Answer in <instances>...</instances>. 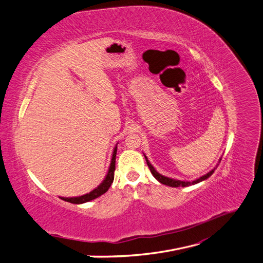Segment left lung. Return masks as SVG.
<instances>
[{"instance_id":"left-lung-1","label":"left lung","mask_w":263,"mask_h":263,"mask_svg":"<svg viewBox=\"0 0 263 263\" xmlns=\"http://www.w3.org/2000/svg\"><path fill=\"white\" fill-rule=\"evenodd\" d=\"M144 158H145V160H146V164H147V166H149V169H150V171H151V173L153 174V177L156 178L159 182H161L162 184H165V185H169V186H172V187H179V186H189V185H192V184H197V183H199V182H201V181H203V180H205V179H208L209 177H211L212 176V173L214 172V170H215V167L213 170H211L210 172H208L205 176H202L201 178H199V179H197V180H194V181H192V182H190V181H180V180H174V179H170V178H166V177H164V176H162V174H160L159 172H157V170L154 169V167L152 166V164L149 162V160H147V158L144 156ZM220 161H221V159H220Z\"/></svg>"}]
</instances>
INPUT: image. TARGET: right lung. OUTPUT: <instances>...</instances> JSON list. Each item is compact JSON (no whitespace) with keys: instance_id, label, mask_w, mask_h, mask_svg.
Segmentation results:
<instances>
[{"instance_id":"1","label":"right lung","mask_w":263,"mask_h":263,"mask_svg":"<svg viewBox=\"0 0 263 263\" xmlns=\"http://www.w3.org/2000/svg\"><path fill=\"white\" fill-rule=\"evenodd\" d=\"M117 149L118 146L114 147V151L112 154V159H111V164L109 167V171H107V174L105 179L103 180V182L101 183L98 187H96L93 191H91L90 193H86L84 196L81 197H76V198H61L62 200L66 201V202H71V203L74 204H81V203H85V202H89L91 200H94L99 198L100 196H102L103 193H105L109 187L111 186L113 180H114V171H116V157H117Z\"/></svg>"}]
</instances>
